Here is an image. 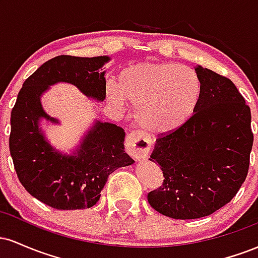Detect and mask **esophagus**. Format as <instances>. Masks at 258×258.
Returning a JSON list of instances; mask_svg holds the SVG:
<instances>
[{
  "label": "esophagus",
  "instance_id": "obj_1",
  "mask_svg": "<svg viewBox=\"0 0 258 258\" xmlns=\"http://www.w3.org/2000/svg\"><path fill=\"white\" fill-rule=\"evenodd\" d=\"M126 148L135 159L141 160L147 158L152 148V141L142 131H133L127 135Z\"/></svg>",
  "mask_w": 258,
  "mask_h": 258
}]
</instances>
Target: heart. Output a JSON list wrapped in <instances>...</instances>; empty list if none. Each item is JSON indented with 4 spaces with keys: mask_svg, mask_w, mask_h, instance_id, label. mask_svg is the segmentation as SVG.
Returning <instances> with one entry per match:
<instances>
[{
    "mask_svg": "<svg viewBox=\"0 0 258 258\" xmlns=\"http://www.w3.org/2000/svg\"><path fill=\"white\" fill-rule=\"evenodd\" d=\"M203 87L188 68L172 63L141 61L123 68L117 86L106 87V99L117 108L130 103L142 126L152 133H170L191 119Z\"/></svg>",
    "mask_w": 258,
    "mask_h": 258,
    "instance_id": "1",
    "label": "heart"
}]
</instances>
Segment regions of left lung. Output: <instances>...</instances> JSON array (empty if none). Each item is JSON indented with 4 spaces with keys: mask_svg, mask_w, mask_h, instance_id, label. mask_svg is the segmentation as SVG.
<instances>
[{
    "mask_svg": "<svg viewBox=\"0 0 258 258\" xmlns=\"http://www.w3.org/2000/svg\"><path fill=\"white\" fill-rule=\"evenodd\" d=\"M203 87L191 119L156 139L150 161L164 182L148 194L154 210L174 220L205 217L229 203L247 176L251 111L229 79L198 65Z\"/></svg>",
    "mask_w": 258,
    "mask_h": 258,
    "instance_id": "1",
    "label": "left lung"
}]
</instances>
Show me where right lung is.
Listing matches in <instances>:
<instances>
[{
	"instance_id": "obj_1",
	"label": "right lung",
	"mask_w": 258,
	"mask_h": 258,
	"mask_svg": "<svg viewBox=\"0 0 258 258\" xmlns=\"http://www.w3.org/2000/svg\"><path fill=\"white\" fill-rule=\"evenodd\" d=\"M108 55L86 58L58 55L29 76L11 114L10 150L20 183L28 193L57 210L90 209L98 203L109 174L135 162L125 153V132L115 123L94 121L73 154L47 141L42 120L59 123L43 110L41 97L49 87L67 82L88 98L105 99Z\"/></svg>"
}]
</instances>
